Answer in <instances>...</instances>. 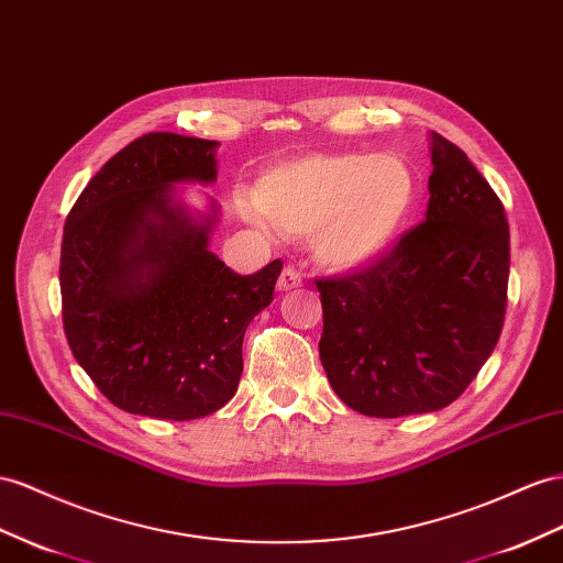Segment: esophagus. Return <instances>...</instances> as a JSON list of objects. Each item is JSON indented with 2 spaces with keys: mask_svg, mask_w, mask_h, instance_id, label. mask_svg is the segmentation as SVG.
<instances>
[{
  "mask_svg": "<svg viewBox=\"0 0 563 563\" xmlns=\"http://www.w3.org/2000/svg\"><path fill=\"white\" fill-rule=\"evenodd\" d=\"M305 285V280H301V273L292 266H285L280 278H278V290L280 292H290V290H297V287Z\"/></svg>",
  "mask_w": 563,
  "mask_h": 563,
  "instance_id": "esophagus-1",
  "label": "esophagus"
}]
</instances>
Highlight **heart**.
Here are the masks:
<instances>
[{
	"label": "heart",
	"mask_w": 563,
	"mask_h": 563,
	"mask_svg": "<svg viewBox=\"0 0 563 563\" xmlns=\"http://www.w3.org/2000/svg\"><path fill=\"white\" fill-rule=\"evenodd\" d=\"M416 199V178L393 154H307L271 168L256 207L278 233L311 240L333 271L364 268L393 247Z\"/></svg>",
	"instance_id": "1"
}]
</instances>
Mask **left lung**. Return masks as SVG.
Masks as SVG:
<instances>
[{
  "label": "left lung",
  "instance_id": "8db88e82",
  "mask_svg": "<svg viewBox=\"0 0 563 563\" xmlns=\"http://www.w3.org/2000/svg\"><path fill=\"white\" fill-rule=\"evenodd\" d=\"M428 190L426 221L378 262L316 278L328 380L350 409L376 419L452 405L493 354L507 313L504 205L438 133Z\"/></svg>",
  "mask_w": 563,
  "mask_h": 563
}]
</instances>
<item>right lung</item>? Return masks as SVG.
Returning a JSON list of instances; mask_svg holds the SVG:
<instances>
[{
  "label": "right lung",
  "instance_id": "obj_1",
  "mask_svg": "<svg viewBox=\"0 0 563 563\" xmlns=\"http://www.w3.org/2000/svg\"><path fill=\"white\" fill-rule=\"evenodd\" d=\"M216 142L147 133L99 168L68 211L62 316L68 347L111 405L150 419L219 411L242 376V340L273 301L276 258L240 276L209 225L170 207L178 180H216Z\"/></svg>",
  "mask_w": 563,
  "mask_h": 563
}]
</instances>
